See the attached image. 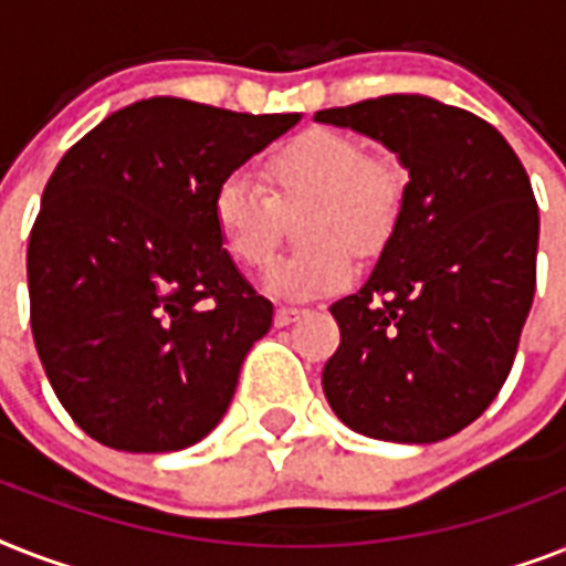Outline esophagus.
Returning <instances> with one entry per match:
<instances>
[{"instance_id":"esophagus-1","label":"esophagus","mask_w":566,"mask_h":566,"mask_svg":"<svg viewBox=\"0 0 566 566\" xmlns=\"http://www.w3.org/2000/svg\"><path fill=\"white\" fill-rule=\"evenodd\" d=\"M305 311L302 308H291V305H279L275 308V326H291V323H296V319L302 317Z\"/></svg>"}]
</instances>
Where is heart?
<instances>
[{
    "mask_svg": "<svg viewBox=\"0 0 566 566\" xmlns=\"http://www.w3.org/2000/svg\"><path fill=\"white\" fill-rule=\"evenodd\" d=\"M266 179L234 170L213 190V226L243 266H266L282 243L284 213L308 208L300 238L308 243L270 270L275 293L308 300L353 279V255H370L394 231L405 172L390 158L364 155L355 137L311 128L266 158Z\"/></svg>",
    "mask_w": 566,
    "mask_h": 566,
    "instance_id": "obj_1",
    "label": "heart"
}]
</instances>
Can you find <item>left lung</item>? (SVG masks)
Segmentation results:
<instances>
[{"instance_id":"8db88e82","label":"left lung","mask_w":566,"mask_h":566,"mask_svg":"<svg viewBox=\"0 0 566 566\" xmlns=\"http://www.w3.org/2000/svg\"><path fill=\"white\" fill-rule=\"evenodd\" d=\"M314 119L373 137L408 172L370 279L332 305L323 394L358 434L438 443L482 417L517 355L541 234L528 176L491 123L420 93Z\"/></svg>"}]
</instances>
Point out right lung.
Returning <instances> with one entry per match:
<instances>
[{
    "label": "right lung",
    "instance_id": "1",
    "mask_svg": "<svg viewBox=\"0 0 566 566\" xmlns=\"http://www.w3.org/2000/svg\"><path fill=\"white\" fill-rule=\"evenodd\" d=\"M300 119L153 96L61 158L29 238L31 335L93 440L176 452L222 420L273 302L222 249L213 190Z\"/></svg>",
    "mask_w": 566,
    "mask_h": 566
}]
</instances>
